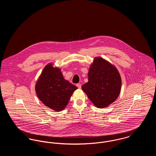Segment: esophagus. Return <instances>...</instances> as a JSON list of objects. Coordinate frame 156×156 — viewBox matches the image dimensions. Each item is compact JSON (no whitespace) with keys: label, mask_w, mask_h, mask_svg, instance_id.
<instances>
[{"label":"esophagus","mask_w":156,"mask_h":156,"mask_svg":"<svg viewBox=\"0 0 156 156\" xmlns=\"http://www.w3.org/2000/svg\"><path fill=\"white\" fill-rule=\"evenodd\" d=\"M76 85V87H77L79 89H81V83H77Z\"/></svg>","instance_id":"esophagus-1"}]
</instances>
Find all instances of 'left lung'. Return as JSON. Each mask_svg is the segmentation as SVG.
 I'll list each match as a JSON object with an SVG mask.
<instances>
[{
    "label": "left lung",
    "mask_w": 156,
    "mask_h": 156,
    "mask_svg": "<svg viewBox=\"0 0 156 156\" xmlns=\"http://www.w3.org/2000/svg\"><path fill=\"white\" fill-rule=\"evenodd\" d=\"M88 82L82 90L98 108H104L119 97L122 80L116 67L102 57H95L89 67Z\"/></svg>",
    "instance_id": "1"
}]
</instances>
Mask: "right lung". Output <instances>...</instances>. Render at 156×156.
I'll return each instance as SVG.
<instances>
[{
    "label": "right lung",
    "instance_id": "add662e5",
    "mask_svg": "<svg viewBox=\"0 0 156 156\" xmlns=\"http://www.w3.org/2000/svg\"><path fill=\"white\" fill-rule=\"evenodd\" d=\"M78 88L64 79L61 69L52 62L45 66L35 85L37 97L51 109L61 111Z\"/></svg>",
    "mask_w": 156,
    "mask_h": 156
}]
</instances>
